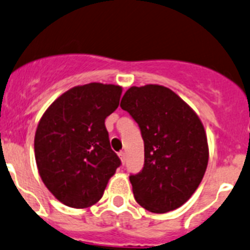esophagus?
I'll list each match as a JSON object with an SVG mask.
<instances>
[{
	"instance_id": "1",
	"label": "esophagus",
	"mask_w": 250,
	"mask_h": 250,
	"mask_svg": "<svg viewBox=\"0 0 250 250\" xmlns=\"http://www.w3.org/2000/svg\"><path fill=\"white\" fill-rule=\"evenodd\" d=\"M118 156H120L121 161H122V164H125V151H121L120 154H118Z\"/></svg>"
}]
</instances>
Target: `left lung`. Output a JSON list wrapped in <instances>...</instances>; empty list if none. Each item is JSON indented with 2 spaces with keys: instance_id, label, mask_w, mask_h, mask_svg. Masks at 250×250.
Here are the masks:
<instances>
[{
  "instance_id": "1",
  "label": "left lung",
  "mask_w": 250,
  "mask_h": 250,
  "mask_svg": "<svg viewBox=\"0 0 250 250\" xmlns=\"http://www.w3.org/2000/svg\"><path fill=\"white\" fill-rule=\"evenodd\" d=\"M144 140V167L129 176L140 207L156 214L182 207L197 190L209 161L207 133L188 104L156 84L132 86L121 101Z\"/></svg>"
}]
</instances>
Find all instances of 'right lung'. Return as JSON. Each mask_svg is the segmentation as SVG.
Instances as JSON below:
<instances>
[{
  "label": "right lung",
  "mask_w": 250,
  "mask_h": 250,
  "mask_svg": "<svg viewBox=\"0 0 250 250\" xmlns=\"http://www.w3.org/2000/svg\"><path fill=\"white\" fill-rule=\"evenodd\" d=\"M121 94L122 88L113 84L74 86L56 99L39 122L34 139L39 174L67 207L96 204L121 165L105 127Z\"/></svg>",
  "instance_id": "1"
}]
</instances>
